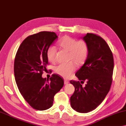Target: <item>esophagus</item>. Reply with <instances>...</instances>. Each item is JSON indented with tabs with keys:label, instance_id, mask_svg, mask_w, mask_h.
Segmentation results:
<instances>
[{
	"label": "esophagus",
	"instance_id": "obj_1",
	"mask_svg": "<svg viewBox=\"0 0 126 126\" xmlns=\"http://www.w3.org/2000/svg\"><path fill=\"white\" fill-rule=\"evenodd\" d=\"M69 83V82L67 79H64V84H67Z\"/></svg>",
	"mask_w": 126,
	"mask_h": 126
}]
</instances>
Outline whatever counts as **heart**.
Segmentation results:
<instances>
[{
  "mask_svg": "<svg viewBox=\"0 0 126 126\" xmlns=\"http://www.w3.org/2000/svg\"><path fill=\"white\" fill-rule=\"evenodd\" d=\"M59 45L62 49L68 52L67 60L71 61L66 63H62L57 66L55 71L58 74L64 78L70 77L76 69V65H82L86 61L88 56L89 47L84 40H77L69 36H65L60 41ZM57 49L55 46H51L47 51L48 61L55 63L56 60Z\"/></svg>",
  "mask_w": 126,
  "mask_h": 126,
  "instance_id": "obj_1",
  "label": "heart"
}]
</instances>
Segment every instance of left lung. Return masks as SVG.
<instances>
[{
	"instance_id": "obj_1",
	"label": "left lung",
	"mask_w": 126,
	"mask_h": 126,
	"mask_svg": "<svg viewBox=\"0 0 126 126\" xmlns=\"http://www.w3.org/2000/svg\"><path fill=\"white\" fill-rule=\"evenodd\" d=\"M83 39L89 47L88 56L75 75L79 81L70 80L75 91L70 97V104L75 111L86 113L95 109L109 92L114 69L113 53L105 40L101 36L87 33Z\"/></svg>"
}]
</instances>
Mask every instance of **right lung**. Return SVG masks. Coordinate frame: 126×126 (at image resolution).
Segmentation results:
<instances>
[{
  "label": "right lung",
  "instance_id": "obj_1",
  "mask_svg": "<svg viewBox=\"0 0 126 126\" xmlns=\"http://www.w3.org/2000/svg\"><path fill=\"white\" fill-rule=\"evenodd\" d=\"M54 32H41L27 37L16 55L14 74L18 88L23 97L32 108L38 110L49 109L53 105L55 94L63 86V79L53 74L49 79L42 75L47 69V51L56 41Z\"/></svg>",
  "mask_w": 126,
  "mask_h": 126
}]
</instances>
